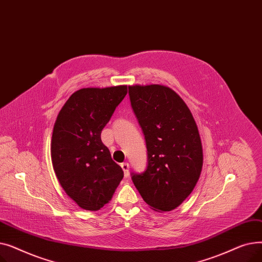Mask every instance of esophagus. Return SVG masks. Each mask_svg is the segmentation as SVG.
<instances>
[{
  "mask_svg": "<svg viewBox=\"0 0 262 262\" xmlns=\"http://www.w3.org/2000/svg\"><path fill=\"white\" fill-rule=\"evenodd\" d=\"M121 168H122L123 171H124V176L128 177V175H129V164H128L127 162H123V163L121 164Z\"/></svg>",
  "mask_w": 262,
  "mask_h": 262,
  "instance_id": "34e87169",
  "label": "esophagus"
}]
</instances>
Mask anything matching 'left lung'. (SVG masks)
Instances as JSON below:
<instances>
[{
  "instance_id": "left-lung-1",
  "label": "left lung",
  "mask_w": 262,
  "mask_h": 262,
  "mask_svg": "<svg viewBox=\"0 0 262 262\" xmlns=\"http://www.w3.org/2000/svg\"><path fill=\"white\" fill-rule=\"evenodd\" d=\"M147 149L144 172L132 173L140 195L156 211H171L193 191L203 167L200 133L190 109L171 88L129 86Z\"/></svg>"
}]
</instances>
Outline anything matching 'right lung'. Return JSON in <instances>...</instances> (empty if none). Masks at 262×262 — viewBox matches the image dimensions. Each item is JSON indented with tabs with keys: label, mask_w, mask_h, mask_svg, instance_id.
Segmentation results:
<instances>
[{
	"label": "right lung",
	"mask_w": 262,
	"mask_h": 262,
	"mask_svg": "<svg viewBox=\"0 0 262 262\" xmlns=\"http://www.w3.org/2000/svg\"><path fill=\"white\" fill-rule=\"evenodd\" d=\"M126 93L127 86L79 89L54 124L51 156L55 174L68 196L85 210L101 209L124 176L101 133Z\"/></svg>",
	"instance_id": "1"
}]
</instances>
